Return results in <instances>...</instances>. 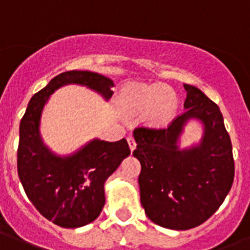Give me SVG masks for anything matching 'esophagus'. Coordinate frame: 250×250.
Listing matches in <instances>:
<instances>
[{"mask_svg":"<svg viewBox=\"0 0 250 250\" xmlns=\"http://www.w3.org/2000/svg\"><path fill=\"white\" fill-rule=\"evenodd\" d=\"M127 141H128V145H129V149H131V152H133V150L136 149V141H135V139H133L132 136L127 137Z\"/></svg>","mask_w":250,"mask_h":250,"instance_id":"34e87169","label":"esophagus"}]
</instances>
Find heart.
<instances>
[{
	"instance_id": "1",
	"label": "heart",
	"mask_w": 250,
	"mask_h": 250,
	"mask_svg": "<svg viewBox=\"0 0 250 250\" xmlns=\"http://www.w3.org/2000/svg\"><path fill=\"white\" fill-rule=\"evenodd\" d=\"M122 98L131 113H144L152 125H167L178 107L174 90L164 84H131L122 90Z\"/></svg>"
}]
</instances>
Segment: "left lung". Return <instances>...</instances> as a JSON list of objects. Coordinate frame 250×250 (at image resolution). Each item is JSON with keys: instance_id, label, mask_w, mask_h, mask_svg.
I'll list each match as a JSON object with an SVG mask.
<instances>
[{"instance_id": "obj_1", "label": "left lung", "mask_w": 250, "mask_h": 250, "mask_svg": "<svg viewBox=\"0 0 250 250\" xmlns=\"http://www.w3.org/2000/svg\"><path fill=\"white\" fill-rule=\"evenodd\" d=\"M184 113L167 128H136L133 157L141 164V205L146 217L168 229L184 231L208 221L225 201L233 183L232 145L223 115L201 90L184 84ZM190 120L203 125V136L180 146Z\"/></svg>"}]
</instances>
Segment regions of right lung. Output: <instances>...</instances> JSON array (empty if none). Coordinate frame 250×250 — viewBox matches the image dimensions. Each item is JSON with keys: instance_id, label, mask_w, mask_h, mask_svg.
Masks as SVG:
<instances>
[{"instance_id": "add662e5", "label": "right lung", "mask_w": 250, "mask_h": 250, "mask_svg": "<svg viewBox=\"0 0 250 250\" xmlns=\"http://www.w3.org/2000/svg\"><path fill=\"white\" fill-rule=\"evenodd\" d=\"M76 84L100 94L113 96V80L90 71H66L33 94L19 125L18 174L29 201L54 225L78 229L96 221L105 205V183L131 154L125 139L94 137L70 154H57L41 135V117L57 89Z\"/></svg>"}]
</instances>
